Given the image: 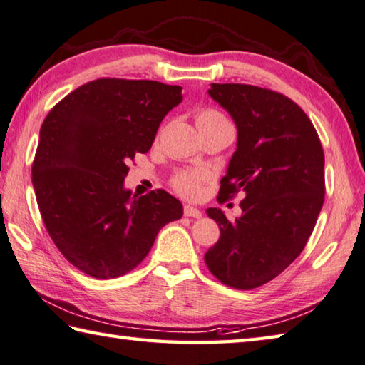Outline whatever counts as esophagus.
Here are the masks:
<instances>
[{
	"label": "esophagus",
	"mask_w": 365,
	"mask_h": 365,
	"mask_svg": "<svg viewBox=\"0 0 365 365\" xmlns=\"http://www.w3.org/2000/svg\"><path fill=\"white\" fill-rule=\"evenodd\" d=\"M184 216H187V218H202V212L192 205H184Z\"/></svg>",
	"instance_id": "obj_1"
}]
</instances>
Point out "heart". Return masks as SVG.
Segmentation results:
<instances>
[{"mask_svg": "<svg viewBox=\"0 0 365 365\" xmlns=\"http://www.w3.org/2000/svg\"><path fill=\"white\" fill-rule=\"evenodd\" d=\"M197 125H231L226 120L222 113H220L215 108H203L197 115ZM202 179V173H192V171H184L179 173L173 179V186L176 190L184 195H195L199 192V182Z\"/></svg>", "mask_w": 365, "mask_h": 365, "instance_id": "heart-1", "label": "heart"}]
</instances>
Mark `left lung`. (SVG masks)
Returning <instances> with one entry per match:
<instances>
[{"instance_id": "left-lung-1", "label": "left lung", "mask_w": 365, "mask_h": 365, "mask_svg": "<svg viewBox=\"0 0 365 365\" xmlns=\"http://www.w3.org/2000/svg\"><path fill=\"white\" fill-rule=\"evenodd\" d=\"M208 94L237 126L218 200L239 190L245 199L234 222L220 208L207 210L221 235L205 263L222 284L257 289L297 259L316 226L325 195L324 150L308 115L284 94L237 83H212Z\"/></svg>"}]
</instances>
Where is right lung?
Instances as JSON below:
<instances>
[{
  "instance_id": "add662e5",
  "label": "right lung",
  "mask_w": 365,
  "mask_h": 365,
  "mask_svg": "<svg viewBox=\"0 0 365 365\" xmlns=\"http://www.w3.org/2000/svg\"><path fill=\"white\" fill-rule=\"evenodd\" d=\"M182 88L150 80L99 78L76 88L44 118L31 181L51 239L96 279L134 269L160 229L182 216L165 190L125 189L128 163L149 152Z\"/></svg>"
}]
</instances>
